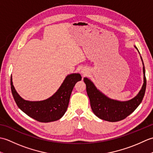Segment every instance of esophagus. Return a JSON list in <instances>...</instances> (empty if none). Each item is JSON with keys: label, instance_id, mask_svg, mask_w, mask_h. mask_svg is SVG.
Segmentation results:
<instances>
[{"label": "esophagus", "instance_id": "obj_1", "mask_svg": "<svg viewBox=\"0 0 153 153\" xmlns=\"http://www.w3.org/2000/svg\"><path fill=\"white\" fill-rule=\"evenodd\" d=\"M81 72H82V74L83 75V76H85V75H87V72H88V71H87V70H85V69H82Z\"/></svg>", "mask_w": 153, "mask_h": 153}]
</instances>
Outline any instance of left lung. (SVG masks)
<instances>
[{
    "label": "left lung",
    "mask_w": 153,
    "mask_h": 153,
    "mask_svg": "<svg viewBox=\"0 0 153 153\" xmlns=\"http://www.w3.org/2000/svg\"><path fill=\"white\" fill-rule=\"evenodd\" d=\"M135 47L137 48L136 47ZM143 69L144 74V83L142 89L134 99L125 102H120L108 98L97 90L90 79L84 77L83 81L85 83L87 93L93 113L98 118L111 122L120 121L131 114L140 105L145 95L147 80L144 66Z\"/></svg>",
    "instance_id": "8db88e82"
}]
</instances>
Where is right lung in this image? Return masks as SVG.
I'll return each mask as SVG.
<instances>
[{
    "instance_id": "right-lung-1",
    "label": "right lung",
    "mask_w": 153,
    "mask_h": 153,
    "mask_svg": "<svg viewBox=\"0 0 153 153\" xmlns=\"http://www.w3.org/2000/svg\"><path fill=\"white\" fill-rule=\"evenodd\" d=\"M82 80L79 74H72L64 79L60 87L50 98L42 101H28L16 92L10 77L11 91L16 105L31 118L40 122H51L59 120L66 112L71 93L76 83Z\"/></svg>"
}]
</instances>
